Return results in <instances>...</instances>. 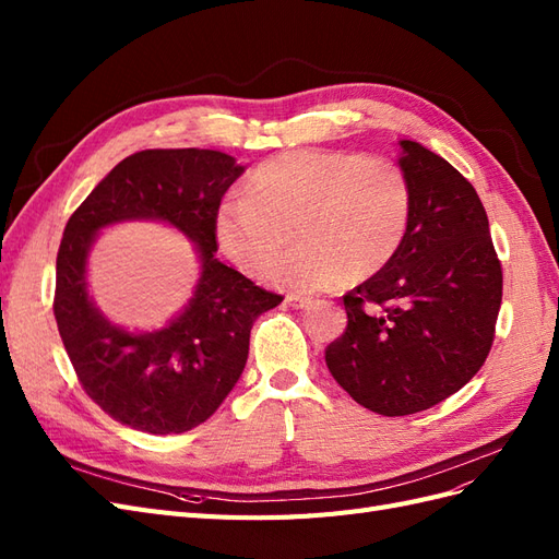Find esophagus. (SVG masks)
<instances>
[{"label":"esophagus","instance_id":"esophagus-1","mask_svg":"<svg viewBox=\"0 0 559 559\" xmlns=\"http://www.w3.org/2000/svg\"><path fill=\"white\" fill-rule=\"evenodd\" d=\"M286 302H289V306L296 310H306L312 306L314 300L310 296H286Z\"/></svg>","mask_w":559,"mask_h":559}]
</instances>
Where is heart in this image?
I'll return each instance as SVG.
<instances>
[{
	"mask_svg": "<svg viewBox=\"0 0 559 559\" xmlns=\"http://www.w3.org/2000/svg\"><path fill=\"white\" fill-rule=\"evenodd\" d=\"M411 216V181L394 160L302 148L249 175L242 198L218 210L216 240L245 273L263 277L294 233L300 247L273 280L294 292H319L345 275L380 273L399 253Z\"/></svg>",
	"mask_w": 559,
	"mask_h": 559,
	"instance_id": "heart-1",
	"label": "heart"
}]
</instances>
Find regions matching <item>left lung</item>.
Masks as SVG:
<instances>
[{"mask_svg":"<svg viewBox=\"0 0 559 559\" xmlns=\"http://www.w3.org/2000/svg\"><path fill=\"white\" fill-rule=\"evenodd\" d=\"M399 144L413 189L408 235L380 273L343 296L347 329L326 347L335 382L386 417L427 411L478 373L503 286L476 189L419 142Z\"/></svg>","mask_w":559,"mask_h":559,"instance_id":"obj_1","label":"left lung"}]
</instances>
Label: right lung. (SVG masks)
Segmentation results:
<instances>
[{
    "label": "right lung",
    "instance_id": "obj_1",
    "mask_svg": "<svg viewBox=\"0 0 559 559\" xmlns=\"http://www.w3.org/2000/svg\"><path fill=\"white\" fill-rule=\"evenodd\" d=\"M242 173L222 151L146 148L118 163L64 226L53 298L62 345L83 392L130 429L183 433L212 417L242 376L253 321L282 302L214 257L218 205ZM132 217L170 223L199 247L192 302L154 334L114 328L87 296L96 230Z\"/></svg>",
    "mask_w": 559,
    "mask_h": 559
}]
</instances>
